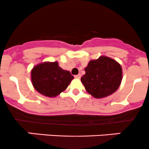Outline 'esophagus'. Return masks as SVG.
<instances>
[{"mask_svg":"<svg viewBox=\"0 0 149 149\" xmlns=\"http://www.w3.org/2000/svg\"><path fill=\"white\" fill-rule=\"evenodd\" d=\"M74 77L76 78V79H80V77H81V74H79L75 75Z\"/></svg>","mask_w":149,"mask_h":149,"instance_id":"34e87169","label":"esophagus"}]
</instances>
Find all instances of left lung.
Here are the masks:
<instances>
[{"instance_id":"8db88e82","label":"left lung","mask_w":149,"mask_h":149,"mask_svg":"<svg viewBox=\"0 0 149 149\" xmlns=\"http://www.w3.org/2000/svg\"><path fill=\"white\" fill-rule=\"evenodd\" d=\"M81 82L89 94L95 98L109 96L117 91L123 79V69L116 60L101 56L91 60L85 68Z\"/></svg>"}]
</instances>
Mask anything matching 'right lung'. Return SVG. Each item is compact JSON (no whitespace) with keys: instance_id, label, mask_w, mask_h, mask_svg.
Instances as JSON below:
<instances>
[{"instance_id":"obj_1","label":"right lung","mask_w":149,"mask_h":149,"mask_svg":"<svg viewBox=\"0 0 149 149\" xmlns=\"http://www.w3.org/2000/svg\"><path fill=\"white\" fill-rule=\"evenodd\" d=\"M74 77L58 66V61H45L34 66L31 70V81L39 93L55 98L65 91Z\"/></svg>"}]
</instances>
